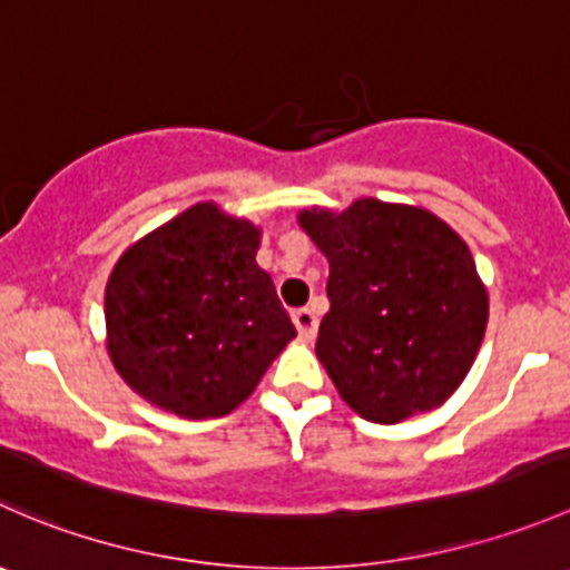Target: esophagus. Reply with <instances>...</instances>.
I'll return each instance as SVG.
<instances>
[{"mask_svg": "<svg viewBox=\"0 0 570 570\" xmlns=\"http://www.w3.org/2000/svg\"><path fill=\"white\" fill-rule=\"evenodd\" d=\"M292 322H295L297 333H301V338H306V342H312V338L317 336V314H314L312 308H297V312H292Z\"/></svg>", "mask_w": 570, "mask_h": 570, "instance_id": "1", "label": "esophagus"}]
</instances>
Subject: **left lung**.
<instances>
[{
	"mask_svg": "<svg viewBox=\"0 0 570 570\" xmlns=\"http://www.w3.org/2000/svg\"><path fill=\"white\" fill-rule=\"evenodd\" d=\"M301 226L331 264L317 358L342 400L377 424L439 407L485 336L469 245L430 212L377 198L306 209Z\"/></svg>",
	"mask_w": 570,
	"mask_h": 570,
	"instance_id": "left-lung-1",
	"label": "left lung"
}]
</instances>
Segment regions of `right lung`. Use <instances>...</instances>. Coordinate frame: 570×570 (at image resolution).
I'll list each match as a JSON object with an SVG mask.
<instances>
[{
  "label": "right lung",
  "instance_id": "1",
  "mask_svg": "<svg viewBox=\"0 0 570 570\" xmlns=\"http://www.w3.org/2000/svg\"><path fill=\"white\" fill-rule=\"evenodd\" d=\"M258 228L198 204L131 245L107 281V347L118 375L157 407L226 416L295 336Z\"/></svg>",
  "mask_w": 570,
  "mask_h": 570
}]
</instances>
